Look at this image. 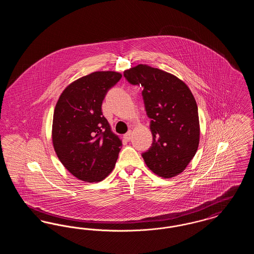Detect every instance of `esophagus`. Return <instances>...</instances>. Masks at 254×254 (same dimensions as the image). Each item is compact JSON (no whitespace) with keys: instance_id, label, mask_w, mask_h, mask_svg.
<instances>
[{"instance_id":"obj_1","label":"esophagus","mask_w":254,"mask_h":254,"mask_svg":"<svg viewBox=\"0 0 254 254\" xmlns=\"http://www.w3.org/2000/svg\"><path fill=\"white\" fill-rule=\"evenodd\" d=\"M124 138H125L127 141H129V140L131 139V131L129 130V131H127V132L126 133V134L124 135Z\"/></svg>"}]
</instances>
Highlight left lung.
Returning a JSON list of instances; mask_svg holds the SVG:
<instances>
[{"label":"left lung","instance_id":"obj_1","mask_svg":"<svg viewBox=\"0 0 254 254\" xmlns=\"http://www.w3.org/2000/svg\"><path fill=\"white\" fill-rule=\"evenodd\" d=\"M124 76L143 87L145 111L153 142L142 156L158 176L171 178L183 172L194 157L200 139L198 108L194 96L182 80L146 64H138Z\"/></svg>","mask_w":254,"mask_h":254}]
</instances>
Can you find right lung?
<instances>
[{
	"label": "right lung",
	"mask_w": 254,
	"mask_h": 254,
	"mask_svg": "<svg viewBox=\"0 0 254 254\" xmlns=\"http://www.w3.org/2000/svg\"><path fill=\"white\" fill-rule=\"evenodd\" d=\"M121 78L115 71L90 73L67 85L56 104L53 146L64 167L79 180L102 181L115 167L122 141L111 131L102 104Z\"/></svg>",
	"instance_id": "add662e5"
}]
</instances>
